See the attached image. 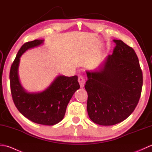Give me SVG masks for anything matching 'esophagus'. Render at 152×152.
Returning <instances> with one entry per match:
<instances>
[{"label":"esophagus","mask_w":152,"mask_h":152,"mask_svg":"<svg viewBox=\"0 0 152 152\" xmlns=\"http://www.w3.org/2000/svg\"><path fill=\"white\" fill-rule=\"evenodd\" d=\"M78 82L80 83V86L81 88H83V86H84L85 84V79L82 76H78Z\"/></svg>","instance_id":"obj_1"}]
</instances>
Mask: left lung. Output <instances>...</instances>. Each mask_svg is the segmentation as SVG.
Returning a JSON list of instances; mask_svg holds the SVG:
<instances>
[{"label": "left lung", "mask_w": 152, "mask_h": 152, "mask_svg": "<svg viewBox=\"0 0 152 152\" xmlns=\"http://www.w3.org/2000/svg\"><path fill=\"white\" fill-rule=\"evenodd\" d=\"M98 70H86L85 89L89 118L101 125H113L127 119L138 104L142 72L133 48L121 40Z\"/></svg>", "instance_id": "obj_1"}]
</instances>
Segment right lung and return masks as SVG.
<instances>
[{"label":"right lung","mask_w":152,"mask_h":152,"mask_svg":"<svg viewBox=\"0 0 152 152\" xmlns=\"http://www.w3.org/2000/svg\"><path fill=\"white\" fill-rule=\"evenodd\" d=\"M44 42L34 40L21 46L10 72V89L13 101L22 115L36 124L53 125L63 119L66 106L80 85L77 76L59 75L44 91L28 92L22 86L18 74L20 57L25 51L41 46Z\"/></svg>","instance_id":"right-lung-1"}]
</instances>
